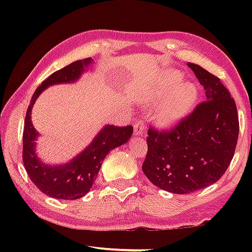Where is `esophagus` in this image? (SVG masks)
Listing matches in <instances>:
<instances>
[{"label": "esophagus", "mask_w": 252, "mask_h": 252, "mask_svg": "<svg viewBox=\"0 0 252 252\" xmlns=\"http://www.w3.org/2000/svg\"><path fill=\"white\" fill-rule=\"evenodd\" d=\"M134 135H142L144 133V130H146V125H144L143 120L139 119L138 121L134 123Z\"/></svg>", "instance_id": "1"}]
</instances>
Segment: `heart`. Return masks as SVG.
I'll return each instance as SVG.
<instances>
[{"mask_svg":"<svg viewBox=\"0 0 252 252\" xmlns=\"http://www.w3.org/2000/svg\"><path fill=\"white\" fill-rule=\"evenodd\" d=\"M181 75L177 72L169 74L167 83L159 92V99L163 100L158 111L157 119L161 126L171 127L182 120L192 109L198 92L193 84L183 83Z\"/></svg>","mask_w":252,"mask_h":252,"instance_id":"heart-1","label":"heart"}]
</instances>
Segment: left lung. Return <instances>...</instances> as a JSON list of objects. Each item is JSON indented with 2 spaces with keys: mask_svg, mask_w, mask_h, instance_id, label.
I'll return each instance as SVG.
<instances>
[{
  "mask_svg": "<svg viewBox=\"0 0 252 252\" xmlns=\"http://www.w3.org/2000/svg\"><path fill=\"white\" fill-rule=\"evenodd\" d=\"M206 90L207 101L171 130H148V152L142 164L153 185L185 194L219 180L237 147L239 120L236 102L219 78L188 63Z\"/></svg>",
  "mask_w": 252,
  "mask_h": 252,
  "instance_id": "8db88e82",
  "label": "left lung"
}]
</instances>
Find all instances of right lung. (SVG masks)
Masks as SVG:
<instances>
[{"instance_id":"right-lung-1","label":"right lung","mask_w":252,"mask_h":252,"mask_svg":"<svg viewBox=\"0 0 252 252\" xmlns=\"http://www.w3.org/2000/svg\"><path fill=\"white\" fill-rule=\"evenodd\" d=\"M92 63L93 60L88 58L55 71L36 89L28 106L23 130L24 167L34 185L42 192L55 199L75 200L87 194L95 181L106 155L117 147L126 143L133 132L132 126H105L93 139L90 146L66 164H44L36 157L35 140L39 133L32 125L31 112L37 96L50 85L74 82Z\"/></svg>"}]
</instances>
